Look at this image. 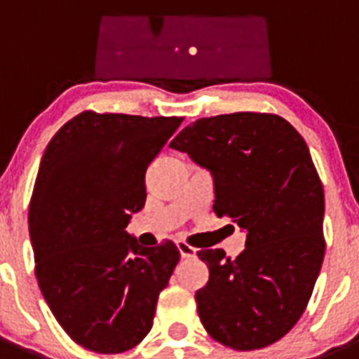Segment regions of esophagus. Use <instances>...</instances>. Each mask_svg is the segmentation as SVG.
<instances>
[{"mask_svg":"<svg viewBox=\"0 0 359 359\" xmlns=\"http://www.w3.org/2000/svg\"><path fill=\"white\" fill-rule=\"evenodd\" d=\"M177 250H180V253H182L183 259H190V257H196V248H192L189 243H185V241H177L176 243Z\"/></svg>","mask_w":359,"mask_h":359,"instance_id":"34e87169","label":"esophagus"}]
</instances>
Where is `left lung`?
<instances>
[{"instance_id":"1","label":"left lung","mask_w":359,"mask_h":359,"mask_svg":"<svg viewBox=\"0 0 359 359\" xmlns=\"http://www.w3.org/2000/svg\"><path fill=\"white\" fill-rule=\"evenodd\" d=\"M214 177V212L246 231L230 259L201 250L207 286L196 293L203 327L219 344L255 351L293 329L322 268L323 187L304 138L271 113L199 118L170 142Z\"/></svg>"}]
</instances>
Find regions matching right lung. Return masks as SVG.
I'll return each mask as SVG.
<instances>
[{
	"instance_id": "obj_1",
	"label": "right lung",
	"mask_w": 359,
	"mask_h": 359,
	"mask_svg": "<svg viewBox=\"0 0 359 359\" xmlns=\"http://www.w3.org/2000/svg\"><path fill=\"white\" fill-rule=\"evenodd\" d=\"M183 118L84 111L55 133L32 192L36 277L75 344L118 354L152 327L180 261L172 241L144 248L126 231L145 205V172Z\"/></svg>"
}]
</instances>
